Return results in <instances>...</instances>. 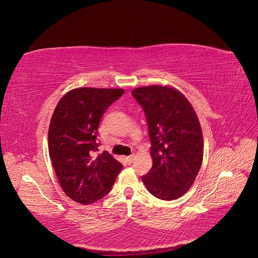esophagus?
<instances>
[{
	"label": "esophagus",
	"instance_id": "esophagus-1",
	"mask_svg": "<svg viewBox=\"0 0 258 258\" xmlns=\"http://www.w3.org/2000/svg\"><path fill=\"white\" fill-rule=\"evenodd\" d=\"M135 157H136L135 154H132V155L128 156V157H127V162H128V163H132V161L135 160Z\"/></svg>",
	"mask_w": 258,
	"mask_h": 258
}]
</instances>
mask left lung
Masks as SVG:
<instances>
[{"mask_svg": "<svg viewBox=\"0 0 258 258\" xmlns=\"http://www.w3.org/2000/svg\"><path fill=\"white\" fill-rule=\"evenodd\" d=\"M145 113L153 167L142 181L153 196L174 200L188 191L204 159V138L196 112L172 87L132 90Z\"/></svg>", "mask_w": 258, "mask_h": 258, "instance_id": "8db88e82", "label": "left lung"}]
</instances>
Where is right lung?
Instances as JSON below:
<instances>
[{
  "instance_id": "obj_1",
  "label": "right lung",
  "mask_w": 258,
  "mask_h": 258,
  "mask_svg": "<svg viewBox=\"0 0 258 258\" xmlns=\"http://www.w3.org/2000/svg\"><path fill=\"white\" fill-rule=\"evenodd\" d=\"M123 89L76 88L60 99L48 130V151L68 197L90 205L110 192L122 165L111 154L97 155L98 126Z\"/></svg>"
}]
</instances>
